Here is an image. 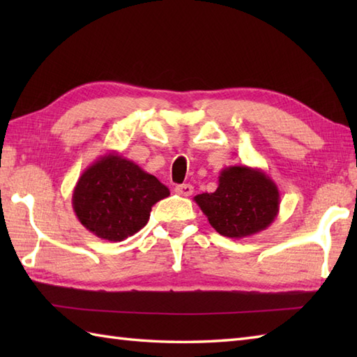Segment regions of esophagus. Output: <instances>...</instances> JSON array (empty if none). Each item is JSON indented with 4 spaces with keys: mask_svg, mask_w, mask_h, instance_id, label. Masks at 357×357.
I'll use <instances>...</instances> for the list:
<instances>
[{
    "mask_svg": "<svg viewBox=\"0 0 357 357\" xmlns=\"http://www.w3.org/2000/svg\"><path fill=\"white\" fill-rule=\"evenodd\" d=\"M174 192L181 196H192L193 193V185L192 184H181L174 187Z\"/></svg>",
    "mask_w": 357,
    "mask_h": 357,
    "instance_id": "1",
    "label": "esophagus"
}]
</instances>
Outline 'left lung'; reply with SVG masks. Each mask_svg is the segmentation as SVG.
<instances>
[{"label": "left lung", "instance_id": "8db88e82", "mask_svg": "<svg viewBox=\"0 0 357 357\" xmlns=\"http://www.w3.org/2000/svg\"><path fill=\"white\" fill-rule=\"evenodd\" d=\"M210 225L231 239L267 229L279 213L278 185L261 169L230 165L219 173L216 192L195 196Z\"/></svg>", "mask_w": 357, "mask_h": 357}]
</instances>
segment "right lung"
I'll return each instance as SVG.
<instances>
[{
	"mask_svg": "<svg viewBox=\"0 0 357 357\" xmlns=\"http://www.w3.org/2000/svg\"><path fill=\"white\" fill-rule=\"evenodd\" d=\"M169 195L153 174L118 151H109L82 172L72 206L90 233L121 242L138 233L149 222L151 207Z\"/></svg>",
	"mask_w": 357,
	"mask_h": 357,
	"instance_id": "add662e5",
	"label": "right lung"
}]
</instances>
